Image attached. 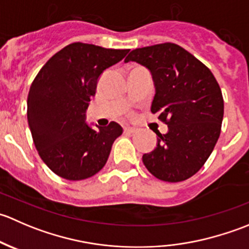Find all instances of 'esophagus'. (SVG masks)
<instances>
[{
  "label": "esophagus",
  "mask_w": 249,
  "mask_h": 249,
  "mask_svg": "<svg viewBox=\"0 0 249 249\" xmlns=\"http://www.w3.org/2000/svg\"><path fill=\"white\" fill-rule=\"evenodd\" d=\"M124 131L126 132V134H135V132L137 131V129H135V127H131V126H125Z\"/></svg>",
  "instance_id": "obj_1"
}]
</instances>
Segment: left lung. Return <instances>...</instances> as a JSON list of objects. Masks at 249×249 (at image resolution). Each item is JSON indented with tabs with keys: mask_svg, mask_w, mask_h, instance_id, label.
Returning <instances> with one entry per match:
<instances>
[{
	"mask_svg": "<svg viewBox=\"0 0 249 249\" xmlns=\"http://www.w3.org/2000/svg\"><path fill=\"white\" fill-rule=\"evenodd\" d=\"M147 67L155 96L152 113L169 126L158 132L153 152L143 154L147 170L158 179L182 182L199 171L220 135L224 100L207 66L175 43L137 48L125 59Z\"/></svg>",
	"mask_w": 249,
	"mask_h": 249,
	"instance_id": "obj_1",
	"label": "left lung"
}]
</instances>
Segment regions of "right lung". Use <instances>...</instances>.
Here are the masks:
<instances>
[{
	"label": "right lung",
	"instance_id": "right-lung-1",
	"mask_svg": "<svg viewBox=\"0 0 249 249\" xmlns=\"http://www.w3.org/2000/svg\"><path fill=\"white\" fill-rule=\"evenodd\" d=\"M129 52L76 42L53 55L37 73L27 96V120L39 157L55 175L82 180L106 165L123 127L110 122L91 129L85 110L102 72Z\"/></svg>",
	"mask_w": 249,
	"mask_h": 249
}]
</instances>
